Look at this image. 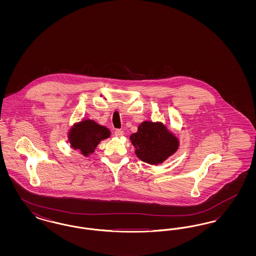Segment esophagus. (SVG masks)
Returning a JSON list of instances; mask_svg holds the SVG:
<instances>
[{"instance_id":"1","label":"esophagus","mask_w":256,"mask_h":256,"mask_svg":"<svg viewBox=\"0 0 256 256\" xmlns=\"http://www.w3.org/2000/svg\"><path fill=\"white\" fill-rule=\"evenodd\" d=\"M114 134H115V136H117V137H121L124 135V132L121 130H116L115 132H114Z\"/></svg>"}]
</instances>
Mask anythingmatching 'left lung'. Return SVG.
<instances>
[{
    "mask_svg": "<svg viewBox=\"0 0 256 256\" xmlns=\"http://www.w3.org/2000/svg\"><path fill=\"white\" fill-rule=\"evenodd\" d=\"M130 139L136 148L137 158L152 165L162 163L178 148L176 137L158 122H142Z\"/></svg>",
    "mask_w": 256,
    "mask_h": 256,
    "instance_id": "obj_1",
    "label": "left lung"
}]
</instances>
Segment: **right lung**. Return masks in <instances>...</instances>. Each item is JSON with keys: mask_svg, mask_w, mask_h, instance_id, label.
<instances>
[{"mask_svg": "<svg viewBox=\"0 0 256 256\" xmlns=\"http://www.w3.org/2000/svg\"><path fill=\"white\" fill-rule=\"evenodd\" d=\"M110 130L98 126L92 120H86L78 122L69 132L70 144L74 150H78L86 156L92 154L98 144L108 138Z\"/></svg>", "mask_w": 256, "mask_h": 256, "instance_id": "right-lung-1", "label": "right lung"}]
</instances>
